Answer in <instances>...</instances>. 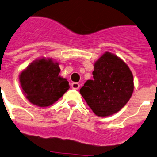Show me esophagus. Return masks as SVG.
Listing matches in <instances>:
<instances>
[{"mask_svg": "<svg viewBox=\"0 0 157 157\" xmlns=\"http://www.w3.org/2000/svg\"><path fill=\"white\" fill-rule=\"evenodd\" d=\"M80 85L78 82H73V83H71V87L75 89V90H78V88H79Z\"/></svg>", "mask_w": 157, "mask_h": 157, "instance_id": "esophagus-1", "label": "esophagus"}]
</instances>
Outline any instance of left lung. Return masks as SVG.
<instances>
[{
    "instance_id": "left-lung-1",
    "label": "left lung",
    "mask_w": 157,
    "mask_h": 157,
    "mask_svg": "<svg viewBox=\"0 0 157 157\" xmlns=\"http://www.w3.org/2000/svg\"><path fill=\"white\" fill-rule=\"evenodd\" d=\"M92 80H87L80 94L98 116H111L120 111L132 96L133 75L127 64L106 52L94 63Z\"/></svg>"
}]
</instances>
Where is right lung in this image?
I'll return each mask as SVG.
<instances>
[{
  "label": "right lung",
  "mask_w": 157,
  "mask_h": 157,
  "mask_svg": "<svg viewBox=\"0 0 157 157\" xmlns=\"http://www.w3.org/2000/svg\"><path fill=\"white\" fill-rule=\"evenodd\" d=\"M60 68L51 59H40L27 67L20 82L27 99L41 107L55 103L70 88L66 78L58 75Z\"/></svg>",
  "instance_id": "add662e5"
}]
</instances>
